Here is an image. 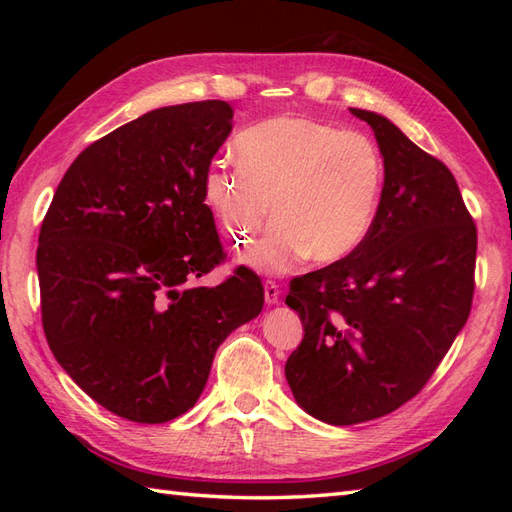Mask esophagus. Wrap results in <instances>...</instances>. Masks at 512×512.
I'll list each match as a JSON object with an SVG mask.
<instances>
[{
  "mask_svg": "<svg viewBox=\"0 0 512 512\" xmlns=\"http://www.w3.org/2000/svg\"><path fill=\"white\" fill-rule=\"evenodd\" d=\"M279 297H281V290H279L275 281H266V284H264V299H266L268 306H277Z\"/></svg>",
  "mask_w": 512,
  "mask_h": 512,
  "instance_id": "34e87169",
  "label": "esophagus"
}]
</instances>
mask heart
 <instances>
[{
  "label": "heart",
  "mask_w": 512,
  "mask_h": 512,
  "mask_svg": "<svg viewBox=\"0 0 512 512\" xmlns=\"http://www.w3.org/2000/svg\"><path fill=\"white\" fill-rule=\"evenodd\" d=\"M235 165L206 169L204 198L226 242L262 275L290 273L310 255L339 264L372 235L385 187L383 156L372 138L308 116H275L239 132Z\"/></svg>",
  "instance_id": "b5f03b06"
}]
</instances>
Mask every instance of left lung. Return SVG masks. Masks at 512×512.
<instances>
[{
	"mask_svg": "<svg viewBox=\"0 0 512 512\" xmlns=\"http://www.w3.org/2000/svg\"><path fill=\"white\" fill-rule=\"evenodd\" d=\"M385 187L354 255L292 281L303 341L286 361L297 405L345 427L405 405L436 372L473 301L477 231L453 173L376 112Z\"/></svg>",
	"mask_w": 512,
	"mask_h": 512,
	"instance_id": "obj_1",
	"label": "left lung"
}]
</instances>
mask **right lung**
I'll list each match as a JSON object with an SVG mask.
<instances>
[{"mask_svg":"<svg viewBox=\"0 0 512 512\" xmlns=\"http://www.w3.org/2000/svg\"><path fill=\"white\" fill-rule=\"evenodd\" d=\"M233 129L226 101L160 107L81 151L43 217V332L85 394L158 424L198 402L217 347L264 308L255 275L193 281L222 262L204 176Z\"/></svg>","mask_w":512,"mask_h":512,"instance_id":"right-lung-1","label":"right lung"}]
</instances>
